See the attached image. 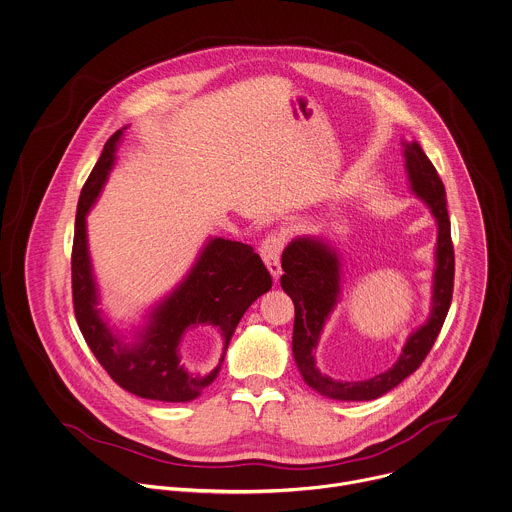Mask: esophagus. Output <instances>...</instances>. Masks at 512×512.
<instances>
[{
    "mask_svg": "<svg viewBox=\"0 0 512 512\" xmlns=\"http://www.w3.org/2000/svg\"><path fill=\"white\" fill-rule=\"evenodd\" d=\"M282 250H284V236L282 234H270L262 240L260 256H262L264 264L268 266L274 280H278L280 274H282V266H280Z\"/></svg>",
    "mask_w": 512,
    "mask_h": 512,
    "instance_id": "34e87169",
    "label": "esophagus"
}]
</instances>
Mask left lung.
<instances>
[{"mask_svg": "<svg viewBox=\"0 0 512 512\" xmlns=\"http://www.w3.org/2000/svg\"><path fill=\"white\" fill-rule=\"evenodd\" d=\"M405 171L411 192L423 200L437 222L435 270L431 312L423 326L405 341L399 359L383 373L363 381H336L316 365L314 351L322 338L341 296V260L338 248L322 236H302L292 240L282 254L284 274L280 284L296 308L292 351L304 381L318 393L340 401H371L409 377L427 357L447 318L453 298L455 252L451 242V222L443 180L417 141H403Z\"/></svg>", "mask_w": 512, "mask_h": 512, "instance_id": "obj_1", "label": "left lung"}]
</instances>
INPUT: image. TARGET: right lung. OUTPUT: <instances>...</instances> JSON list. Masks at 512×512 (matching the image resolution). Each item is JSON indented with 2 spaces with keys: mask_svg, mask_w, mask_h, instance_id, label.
<instances>
[{
  "mask_svg": "<svg viewBox=\"0 0 512 512\" xmlns=\"http://www.w3.org/2000/svg\"><path fill=\"white\" fill-rule=\"evenodd\" d=\"M125 131L127 127L119 129L105 143L79 196L71 254L75 318L93 355L117 385L143 399L184 403L196 399L216 379L238 322L272 288V278L252 246L208 238L190 272L151 308L147 322L133 332V340L115 332L97 308L99 288L87 244V214L115 167ZM196 325L216 327L225 340L219 365L206 376L186 372L177 353L185 330Z\"/></svg>",
  "mask_w": 512,
  "mask_h": 512,
  "instance_id": "add662e5",
  "label": "right lung"
}]
</instances>
